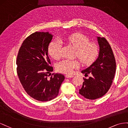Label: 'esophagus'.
<instances>
[{
	"instance_id": "esophagus-1",
	"label": "esophagus",
	"mask_w": 128,
	"mask_h": 128,
	"mask_svg": "<svg viewBox=\"0 0 128 128\" xmlns=\"http://www.w3.org/2000/svg\"><path fill=\"white\" fill-rule=\"evenodd\" d=\"M74 75H71V74H66V75H65V77L68 78H72V77H74Z\"/></svg>"
}]
</instances>
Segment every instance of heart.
I'll list each match as a JSON object with an SVG mask.
<instances>
[{"label":"heart","instance_id":"heart-1","mask_svg":"<svg viewBox=\"0 0 128 128\" xmlns=\"http://www.w3.org/2000/svg\"><path fill=\"white\" fill-rule=\"evenodd\" d=\"M76 49V55L82 63L88 65L96 59L98 53V48L96 43L90 42V39L82 34L75 33L64 38ZM62 43L59 39L54 40L49 46V54L54 60L60 59L62 56ZM80 66L78 60L65 59L57 65V70L64 74H71Z\"/></svg>","mask_w":128,"mask_h":128}]
</instances>
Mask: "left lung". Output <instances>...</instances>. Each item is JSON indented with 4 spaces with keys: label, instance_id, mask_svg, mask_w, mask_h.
I'll return each mask as SVG.
<instances>
[{
    "label": "left lung",
    "instance_id": "1",
    "mask_svg": "<svg viewBox=\"0 0 128 128\" xmlns=\"http://www.w3.org/2000/svg\"><path fill=\"white\" fill-rule=\"evenodd\" d=\"M99 53L96 60L82 71L91 74L88 79L84 78L79 94L87 99L95 100L107 93L112 84L116 71V61L112 49L104 38L97 37Z\"/></svg>",
    "mask_w": 128,
    "mask_h": 128
}]
</instances>
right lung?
Instances as JSON below:
<instances>
[{
	"label": "right lung",
	"instance_id": "obj_1",
	"mask_svg": "<svg viewBox=\"0 0 128 128\" xmlns=\"http://www.w3.org/2000/svg\"><path fill=\"white\" fill-rule=\"evenodd\" d=\"M52 36L49 32L32 34L24 40L16 58V71L21 85L29 96L40 101L57 97L65 79L60 74H53L48 78L53 71L48 56Z\"/></svg>",
	"mask_w": 128,
	"mask_h": 128
}]
</instances>
